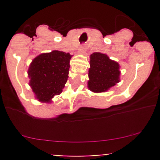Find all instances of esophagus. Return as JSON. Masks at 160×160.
Segmentation results:
<instances>
[{"instance_id": "obj_1", "label": "esophagus", "mask_w": 160, "mask_h": 160, "mask_svg": "<svg viewBox=\"0 0 160 160\" xmlns=\"http://www.w3.org/2000/svg\"><path fill=\"white\" fill-rule=\"evenodd\" d=\"M85 52H86V49H85L84 46H81L79 48V53H80V54H84Z\"/></svg>"}]
</instances>
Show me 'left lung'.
Returning a JSON list of instances; mask_svg holds the SVG:
<instances>
[{
	"instance_id": "1",
	"label": "left lung",
	"mask_w": 160,
	"mask_h": 160,
	"mask_svg": "<svg viewBox=\"0 0 160 160\" xmlns=\"http://www.w3.org/2000/svg\"><path fill=\"white\" fill-rule=\"evenodd\" d=\"M88 88L94 93L107 91L120 81V66L106 54L93 52L90 56Z\"/></svg>"
}]
</instances>
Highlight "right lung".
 I'll use <instances>...</instances> for the list:
<instances>
[{"label": "right lung", "instance_id": "obj_1", "mask_svg": "<svg viewBox=\"0 0 160 160\" xmlns=\"http://www.w3.org/2000/svg\"><path fill=\"white\" fill-rule=\"evenodd\" d=\"M72 56L65 52L53 50L36 56L28 70L29 85L41 102H49L62 93L68 79Z\"/></svg>", "mask_w": 160, "mask_h": 160}]
</instances>
